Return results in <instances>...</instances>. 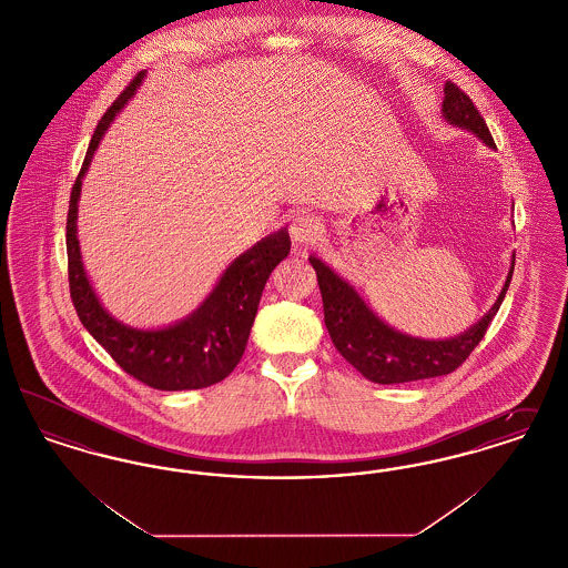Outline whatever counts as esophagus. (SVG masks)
Wrapping results in <instances>:
<instances>
[{"label": "esophagus", "instance_id": "obj_1", "mask_svg": "<svg viewBox=\"0 0 568 568\" xmlns=\"http://www.w3.org/2000/svg\"><path fill=\"white\" fill-rule=\"evenodd\" d=\"M290 234H292V241L296 244L317 243L324 234V223L320 221V216L302 213L292 221Z\"/></svg>", "mask_w": 568, "mask_h": 568}]
</instances>
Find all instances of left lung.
<instances>
[{
  "label": "left lung",
  "instance_id": "1",
  "mask_svg": "<svg viewBox=\"0 0 568 568\" xmlns=\"http://www.w3.org/2000/svg\"><path fill=\"white\" fill-rule=\"evenodd\" d=\"M443 116L452 125L479 135L489 149H496L484 116L475 109L473 100L452 81L445 82ZM308 262L317 272V283L324 300L325 327L334 347L355 371L381 385L440 377L462 366L486 336L487 325L498 313L509 290L515 266L514 257V266L500 296L479 324L473 325L456 338L424 341L400 334L394 327L383 324L347 281H343L336 272L313 255L308 257Z\"/></svg>",
  "mask_w": 568,
  "mask_h": 568
}]
</instances>
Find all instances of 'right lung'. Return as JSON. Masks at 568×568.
<instances>
[{
    "label": "right lung",
    "mask_w": 568,
    "mask_h": 568,
    "mask_svg": "<svg viewBox=\"0 0 568 568\" xmlns=\"http://www.w3.org/2000/svg\"><path fill=\"white\" fill-rule=\"evenodd\" d=\"M142 79L144 72H138L134 81L125 87V91L100 119L70 193L65 225L70 296L82 325L130 377L163 392L202 389L223 381L241 362L264 285L271 272L290 255L292 241L283 227L268 239L253 244L223 272L215 290L202 302V306L179 324L162 329H135L110 317L82 268L77 213L82 176L89 170L91 158L102 135L106 134L110 121L128 104Z\"/></svg>",
    "instance_id": "add662e5"
}]
</instances>
